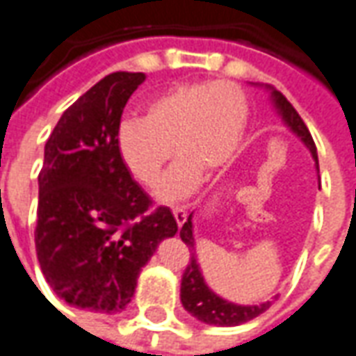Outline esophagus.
Returning <instances> with one entry per match:
<instances>
[{"instance_id":"1","label":"esophagus","mask_w":356,"mask_h":356,"mask_svg":"<svg viewBox=\"0 0 356 356\" xmlns=\"http://www.w3.org/2000/svg\"><path fill=\"white\" fill-rule=\"evenodd\" d=\"M173 216H175V222H177L179 226H183L185 220H187V210L183 209V207H175L173 209Z\"/></svg>"}]
</instances>
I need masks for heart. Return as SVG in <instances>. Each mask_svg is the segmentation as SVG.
I'll return each mask as SVG.
<instances>
[{
	"label": "heart",
	"instance_id": "b5f03b06",
	"mask_svg": "<svg viewBox=\"0 0 356 356\" xmlns=\"http://www.w3.org/2000/svg\"><path fill=\"white\" fill-rule=\"evenodd\" d=\"M248 117V97L236 83H181L154 97L144 117L118 127V158L136 183L154 187L173 147L181 159L159 183L158 197L181 200L197 188L200 173L224 168L234 158Z\"/></svg>",
	"mask_w": 356,
	"mask_h": 356
}]
</instances>
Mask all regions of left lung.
I'll list each match as a JSON object with an SVG mask.
<instances>
[{
  "mask_svg": "<svg viewBox=\"0 0 356 356\" xmlns=\"http://www.w3.org/2000/svg\"><path fill=\"white\" fill-rule=\"evenodd\" d=\"M267 89L270 91V99L275 103L277 113L282 117L284 124L310 149L312 158L316 159V168L320 171L318 152H316V144H314V138H312L308 127L304 124V120L300 118L296 108L290 105L286 97L282 95L280 91H277L275 87L269 86ZM191 220H193V214L183 224V228L179 229V236L187 243L188 251H191V263L187 265V269L183 273V279H181V302H183V308L191 316H195L198 321H202V323L226 325V327L245 323V321L261 316L265 310H269L270 302H263V304H257V306L255 304L253 306H241V304H234V302L224 300L216 292H212L209 289V284L204 282V277L200 273V265L197 263L195 238H193V222Z\"/></svg>",
  "mask_w": 356,
  "mask_h": 356,
  "instance_id": "left-lung-1",
  "label": "left lung"
}]
</instances>
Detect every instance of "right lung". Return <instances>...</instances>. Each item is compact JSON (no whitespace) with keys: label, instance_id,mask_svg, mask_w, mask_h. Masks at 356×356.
<instances>
[{"label":"right lung","instance_id":"1","mask_svg":"<svg viewBox=\"0 0 356 356\" xmlns=\"http://www.w3.org/2000/svg\"><path fill=\"white\" fill-rule=\"evenodd\" d=\"M142 72L103 77L60 117L38 173L36 257L70 306L124 310L161 239L177 234L168 207L152 200L118 158L117 132Z\"/></svg>","mask_w":356,"mask_h":356}]
</instances>
